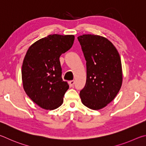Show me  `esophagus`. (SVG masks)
I'll return each mask as SVG.
<instances>
[{
  "label": "esophagus",
  "instance_id": "obj_1",
  "mask_svg": "<svg viewBox=\"0 0 146 146\" xmlns=\"http://www.w3.org/2000/svg\"><path fill=\"white\" fill-rule=\"evenodd\" d=\"M68 83H69V85H70V86H73L74 85V84H75V81L74 80L70 81L68 82Z\"/></svg>",
  "mask_w": 146,
  "mask_h": 146
}]
</instances>
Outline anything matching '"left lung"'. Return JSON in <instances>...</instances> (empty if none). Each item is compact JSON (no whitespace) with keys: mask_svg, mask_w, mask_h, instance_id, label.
<instances>
[{"mask_svg":"<svg viewBox=\"0 0 146 146\" xmlns=\"http://www.w3.org/2000/svg\"><path fill=\"white\" fill-rule=\"evenodd\" d=\"M86 61V81L80 91L84 105L100 110L113 100L121 88L122 72L118 51L106 38L94 35L78 37Z\"/></svg>","mask_w":146,"mask_h":146,"instance_id":"1","label":"left lung"}]
</instances>
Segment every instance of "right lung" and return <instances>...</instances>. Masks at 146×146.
Segmentation results:
<instances>
[{"label": "right lung", "instance_id": "obj_1", "mask_svg": "<svg viewBox=\"0 0 146 146\" xmlns=\"http://www.w3.org/2000/svg\"><path fill=\"white\" fill-rule=\"evenodd\" d=\"M74 35H50L33 43L27 50L22 68L24 89L41 108L54 110L62 104L69 88L61 77L60 57L72 47Z\"/></svg>", "mask_w": 146, "mask_h": 146}]
</instances>
